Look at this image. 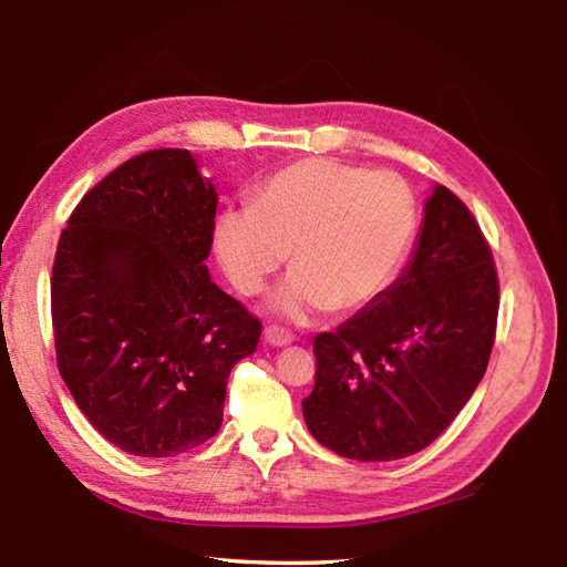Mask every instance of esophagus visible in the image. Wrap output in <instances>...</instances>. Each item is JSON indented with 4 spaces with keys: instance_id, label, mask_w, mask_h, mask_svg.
Returning a JSON list of instances; mask_svg holds the SVG:
<instances>
[{
    "instance_id": "34e87169",
    "label": "esophagus",
    "mask_w": 567,
    "mask_h": 567,
    "mask_svg": "<svg viewBox=\"0 0 567 567\" xmlns=\"http://www.w3.org/2000/svg\"><path fill=\"white\" fill-rule=\"evenodd\" d=\"M293 334L291 331H286V329H281V327H276V324H269L267 329H265V341L269 343V347H288V343H293Z\"/></svg>"
}]
</instances>
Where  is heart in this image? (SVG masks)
<instances>
[{"label":"heart","instance_id":"b5f03b06","mask_svg":"<svg viewBox=\"0 0 567 567\" xmlns=\"http://www.w3.org/2000/svg\"><path fill=\"white\" fill-rule=\"evenodd\" d=\"M416 209L392 173L308 158L271 175L252 206L220 214L218 265L243 296H255L288 250L296 267L269 296V310L308 322L322 310L351 312L390 284L406 255Z\"/></svg>","mask_w":567,"mask_h":567}]
</instances>
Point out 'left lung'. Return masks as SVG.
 I'll return each mask as SVG.
<instances>
[{"instance_id": "8db88e82", "label": "left lung", "mask_w": 567, "mask_h": 567, "mask_svg": "<svg viewBox=\"0 0 567 567\" xmlns=\"http://www.w3.org/2000/svg\"><path fill=\"white\" fill-rule=\"evenodd\" d=\"M498 274L464 202L435 185L399 279L312 341L302 416L317 443L358 462L416 454L445 431L488 368Z\"/></svg>"}]
</instances>
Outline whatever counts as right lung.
<instances>
[{"label":"right lung","instance_id":"1","mask_svg":"<svg viewBox=\"0 0 567 567\" xmlns=\"http://www.w3.org/2000/svg\"><path fill=\"white\" fill-rule=\"evenodd\" d=\"M218 195L187 148L122 163L79 202L52 267L58 365L107 443L175 457L214 437L257 317L206 269Z\"/></svg>","mask_w":567,"mask_h":567}]
</instances>
